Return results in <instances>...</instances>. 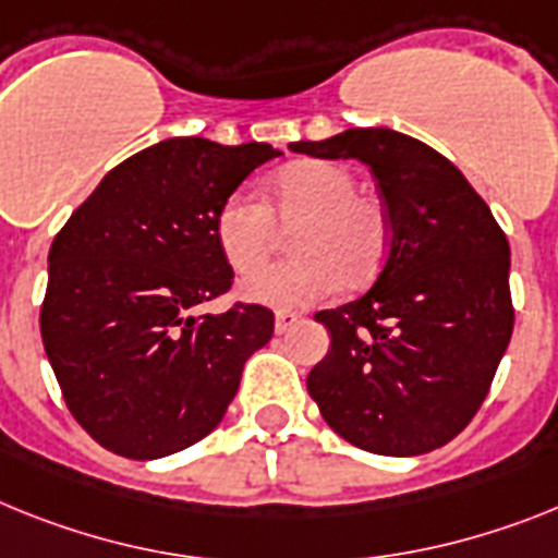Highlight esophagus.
<instances>
[{"instance_id":"34e87169","label":"esophagus","mask_w":558,"mask_h":558,"mask_svg":"<svg viewBox=\"0 0 558 558\" xmlns=\"http://www.w3.org/2000/svg\"><path fill=\"white\" fill-rule=\"evenodd\" d=\"M298 323H301V315H298V312H278V315H275V331H278V335H287V331H292Z\"/></svg>"}]
</instances>
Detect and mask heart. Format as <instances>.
Wrapping results in <instances>:
<instances>
[{"instance_id":"1","label":"heart","mask_w":558,"mask_h":558,"mask_svg":"<svg viewBox=\"0 0 558 558\" xmlns=\"http://www.w3.org/2000/svg\"><path fill=\"white\" fill-rule=\"evenodd\" d=\"M345 167L301 158L266 178V204L232 192L215 213V243L238 275L264 269L292 229L294 257L243 283V294L271 308H301L329 298L340 283L363 287L383 269L391 223L380 201L354 190Z\"/></svg>"}]
</instances>
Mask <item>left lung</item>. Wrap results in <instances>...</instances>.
Masks as SVG:
<instances>
[{"instance_id":"left-lung-1","label":"left lung","mask_w":558,"mask_h":558,"mask_svg":"<svg viewBox=\"0 0 558 558\" xmlns=\"http://www.w3.org/2000/svg\"><path fill=\"white\" fill-rule=\"evenodd\" d=\"M289 149L366 163L391 223L374 287L315 315L331 349L308 372V395L345 442L368 453L446 446L488 397L513 335L502 227L465 175L411 135L354 128Z\"/></svg>"}]
</instances>
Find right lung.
Returning <instances> with one entry per match:
<instances>
[{
  "label": "right lung",
  "instance_id": "obj_1",
  "mask_svg": "<svg viewBox=\"0 0 558 558\" xmlns=\"http://www.w3.org/2000/svg\"><path fill=\"white\" fill-rule=\"evenodd\" d=\"M269 144L167 138L112 167L53 238L41 340L70 414L98 446L158 460L204 439L238 395L275 315L235 303L215 213Z\"/></svg>",
  "mask_w": 558,
  "mask_h": 558
}]
</instances>
